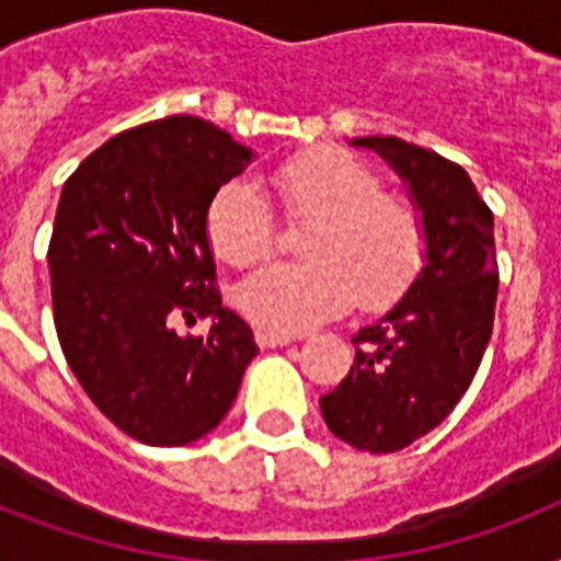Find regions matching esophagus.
<instances>
[{
	"label": "esophagus",
	"mask_w": 561,
	"mask_h": 561,
	"mask_svg": "<svg viewBox=\"0 0 561 561\" xmlns=\"http://www.w3.org/2000/svg\"><path fill=\"white\" fill-rule=\"evenodd\" d=\"M255 343H259L262 350H276V346H288V343H294V334L271 332V329H255Z\"/></svg>",
	"instance_id": "esophagus-1"
}]
</instances>
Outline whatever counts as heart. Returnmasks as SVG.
I'll use <instances>...</instances> for the list:
<instances>
[{"label": "heart", "mask_w": 561, "mask_h": 561, "mask_svg": "<svg viewBox=\"0 0 561 561\" xmlns=\"http://www.w3.org/2000/svg\"><path fill=\"white\" fill-rule=\"evenodd\" d=\"M285 218L299 220L306 262L271 264L241 285L238 308L271 332H306L360 308L390 306L425 262V224L408 197L383 192L367 162L337 148H314L271 174ZM271 203L247 183H227L206 206V238L220 262L250 267L276 247Z\"/></svg>", "instance_id": "1"}]
</instances>
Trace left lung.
Returning <instances> with one entry per match:
<instances>
[{
  "label": "left lung",
  "mask_w": 561,
  "mask_h": 561,
  "mask_svg": "<svg viewBox=\"0 0 561 561\" xmlns=\"http://www.w3.org/2000/svg\"><path fill=\"white\" fill-rule=\"evenodd\" d=\"M410 186L425 224V267L392 311L364 325L355 364L320 399L329 431L390 454L431 434L466 396L492 337L495 220L462 165L399 136H360Z\"/></svg>",
  "instance_id": "1"
}]
</instances>
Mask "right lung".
<instances>
[{"instance_id": "add662e5", "label": "right lung", "mask_w": 561, "mask_h": 561, "mask_svg": "<svg viewBox=\"0 0 561 561\" xmlns=\"http://www.w3.org/2000/svg\"><path fill=\"white\" fill-rule=\"evenodd\" d=\"M253 151L197 116L113 136L75 169L48 241L66 364L104 416L145 445H186L227 416L250 325L220 306L206 206ZM209 316V335L176 323Z\"/></svg>"}]
</instances>
